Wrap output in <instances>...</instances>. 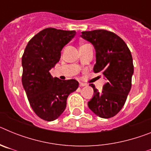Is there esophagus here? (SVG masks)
<instances>
[{"mask_svg": "<svg viewBox=\"0 0 151 151\" xmlns=\"http://www.w3.org/2000/svg\"><path fill=\"white\" fill-rule=\"evenodd\" d=\"M86 85V84L85 83H83V82H79V86L80 87H83V86H85Z\"/></svg>", "mask_w": 151, "mask_h": 151, "instance_id": "34e87169", "label": "esophagus"}]
</instances>
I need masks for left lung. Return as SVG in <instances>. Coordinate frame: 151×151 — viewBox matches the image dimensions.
Instances as JSON below:
<instances>
[{
  "label": "left lung",
  "mask_w": 151,
  "mask_h": 151,
  "mask_svg": "<svg viewBox=\"0 0 151 151\" xmlns=\"http://www.w3.org/2000/svg\"><path fill=\"white\" fill-rule=\"evenodd\" d=\"M81 37L93 45L96 52L95 73L106 82L101 92L93 84L94 96L88 102L91 110L101 118L114 116L122 110L132 88V57L125 41L115 33L103 29L82 32Z\"/></svg>",
  "instance_id": "obj_1"
}]
</instances>
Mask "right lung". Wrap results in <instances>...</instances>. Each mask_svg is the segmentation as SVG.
I'll list each match as a JSON object with an SVG mask.
<instances>
[{
	"instance_id": "obj_1",
	"label": "right lung",
	"mask_w": 151,
	"mask_h": 151,
	"mask_svg": "<svg viewBox=\"0 0 151 151\" xmlns=\"http://www.w3.org/2000/svg\"><path fill=\"white\" fill-rule=\"evenodd\" d=\"M75 35V31L45 29L29 41L22 55V85L31 107L44 120L58 118L66 109L68 96L78 87L76 80H60L50 73Z\"/></svg>"
}]
</instances>
